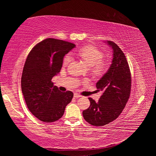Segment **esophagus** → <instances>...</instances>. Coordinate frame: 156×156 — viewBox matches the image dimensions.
Masks as SVG:
<instances>
[{"instance_id": "34e87169", "label": "esophagus", "mask_w": 156, "mask_h": 156, "mask_svg": "<svg viewBox=\"0 0 156 156\" xmlns=\"http://www.w3.org/2000/svg\"><path fill=\"white\" fill-rule=\"evenodd\" d=\"M73 97L76 98H78L81 97V95H80L78 93H74V94H73Z\"/></svg>"}]
</instances>
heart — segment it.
Listing matches in <instances>:
<instances>
[{"label": "heart", "instance_id": "heart-1", "mask_svg": "<svg viewBox=\"0 0 156 156\" xmlns=\"http://www.w3.org/2000/svg\"><path fill=\"white\" fill-rule=\"evenodd\" d=\"M79 56L83 58L89 67H94L95 73H100L105 72L107 68V64L102 62L104 57L103 52L96 47L89 45L80 48L77 52ZM72 60V56L67 54L63 59V65H67Z\"/></svg>", "mask_w": 156, "mask_h": 156}]
</instances>
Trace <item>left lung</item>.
I'll return each instance as SVG.
<instances>
[{"instance_id": "left-lung-1", "label": "left lung", "mask_w": 156, "mask_h": 156, "mask_svg": "<svg viewBox=\"0 0 156 156\" xmlns=\"http://www.w3.org/2000/svg\"><path fill=\"white\" fill-rule=\"evenodd\" d=\"M105 43L112 49L113 58L109 69L96 83L98 91L102 94L98 102L89 98L90 106L83 112L84 119L96 126L115 120L125 108L131 92V73L126 56L113 42Z\"/></svg>"}]
</instances>
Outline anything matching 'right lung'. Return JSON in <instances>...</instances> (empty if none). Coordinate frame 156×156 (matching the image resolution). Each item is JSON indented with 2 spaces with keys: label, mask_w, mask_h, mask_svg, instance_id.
Masks as SVG:
<instances>
[{
  "label": "right lung",
  "mask_w": 156,
  "mask_h": 156,
  "mask_svg": "<svg viewBox=\"0 0 156 156\" xmlns=\"http://www.w3.org/2000/svg\"><path fill=\"white\" fill-rule=\"evenodd\" d=\"M69 42L47 38L31 50L23 68L21 89L29 110L44 122L59 120L72 101V91H60L51 79L61 69L63 58L75 47Z\"/></svg>",
  "instance_id": "add662e5"
}]
</instances>
